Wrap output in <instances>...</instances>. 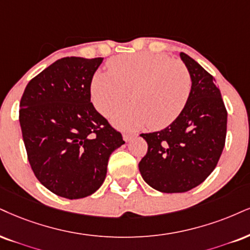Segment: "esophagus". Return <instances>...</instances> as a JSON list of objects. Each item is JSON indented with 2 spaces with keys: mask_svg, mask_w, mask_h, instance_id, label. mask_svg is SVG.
<instances>
[{
  "mask_svg": "<svg viewBox=\"0 0 250 250\" xmlns=\"http://www.w3.org/2000/svg\"><path fill=\"white\" fill-rule=\"evenodd\" d=\"M135 137H137V134L131 133V132H124V133H123V138H124V140L126 141V143H128V141L134 139Z\"/></svg>",
  "mask_w": 250,
  "mask_h": 250,
  "instance_id": "obj_1",
  "label": "esophagus"
}]
</instances>
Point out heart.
<instances>
[{
  "label": "heart",
  "mask_w": 250,
  "mask_h": 250,
  "mask_svg": "<svg viewBox=\"0 0 250 250\" xmlns=\"http://www.w3.org/2000/svg\"><path fill=\"white\" fill-rule=\"evenodd\" d=\"M107 72L95 74L91 96L95 106L103 115L133 104L112 116L122 128L148 126L161 130L176 120L191 92V75L180 60L160 53L124 54L112 58Z\"/></svg>",
  "instance_id": "1"
}]
</instances>
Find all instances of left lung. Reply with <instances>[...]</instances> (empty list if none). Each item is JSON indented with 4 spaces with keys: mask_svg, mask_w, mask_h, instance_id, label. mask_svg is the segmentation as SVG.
<instances>
[{
    "mask_svg": "<svg viewBox=\"0 0 250 250\" xmlns=\"http://www.w3.org/2000/svg\"><path fill=\"white\" fill-rule=\"evenodd\" d=\"M181 59L191 75V92L183 112L168 127L140 135L148 145L139 162L141 176L166 193L186 192L217 167L227 131V110L215 80L186 53Z\"/></svg>",
    "mask_w": 250,
    "mask_h": 250,
    "instance_id": "1",
    "label": "left lung"
}]
</instances>
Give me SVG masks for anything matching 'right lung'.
Segmentation results:
<instances>
[{
    "label": "right lung",
    "instance_id": "right-lung-1",
    "mask_svg": "<svg viewBox=\"0 0 250 250\" xmlns=\"http://www.w3.org/2000/svg\"><path fill=\"white\" fill-rule=\"evenodd\" d=\"M103 58L66 57L27 83L20 124L31 168L38 181L68 199L90 196L106 176L122 133L90 102V85Z\"/></svg>",
    "mask_w": 250,
    "mask_h": 250
}]
</instances>
